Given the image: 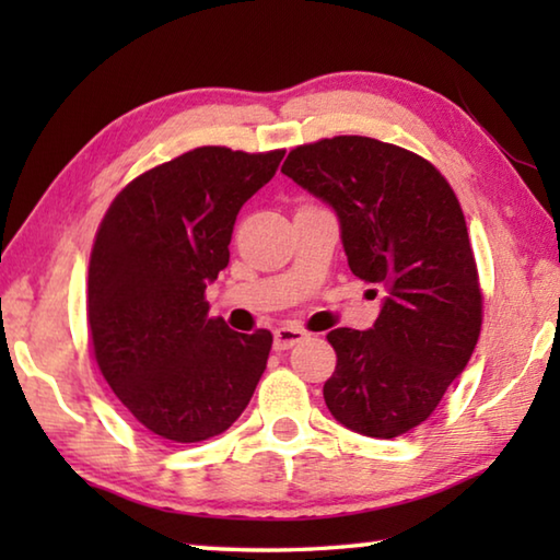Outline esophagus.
<instances>
[{
    "instance_id": "obj_1",
    "label": "esophagus",
    "mask_w": 560,
    "mask_h": 560,
    "mask_svg": "<svg viewBox=\"0 0 560 560\" xmlns=\"http://www.w3.org/2000/svg\"><path fill=\"white\" fill-rule=\"evenodd\" d=\"M308 334L303 328H296V326H281L273 330V348L277 350H289L296 343H301L303 338H306Z\"/></svg>"
}]
</instances>
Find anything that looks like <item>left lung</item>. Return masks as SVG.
I'll return each mask as SVG.
<instances>
[{
  "instance_id": "1",
  "label": "left lung",
  "mask_w": 560,
  "mask_h": 560,
  "mask_svg": "<svg viewBox=\"0 0 560 560\" xmlns=\"http://www.w3.org/2000/svg\"><path fill=\"white\" fill-rule=\"evenodd\" d=\"M281 173L336 212L350 271L385 291L373 328L328 334L338 355L328 410L365 438H400L434 412L479 338L481 291L457 197L428 160L363 136L291 150Z\"/></svg>"
}]
</instances>
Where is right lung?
<instances>
[{"label":"right lung","instance_id":"1","mask_svg":"<svg viewBox=\"0 0 560 560\" xmlns=\"http://www.w3.org/2000/svg\"><path fill=\"white\" fill-rule=\"evenodd\" d=\"M283 150L195 148L132 179L98 226L89 267L93 353L118 400L153 434L202 442L249 405L269 330L210 318L207 283L230 264L242 205L277 173Z\"/></svg>","mask_w":560,"mask_h":560}]
</instances>
